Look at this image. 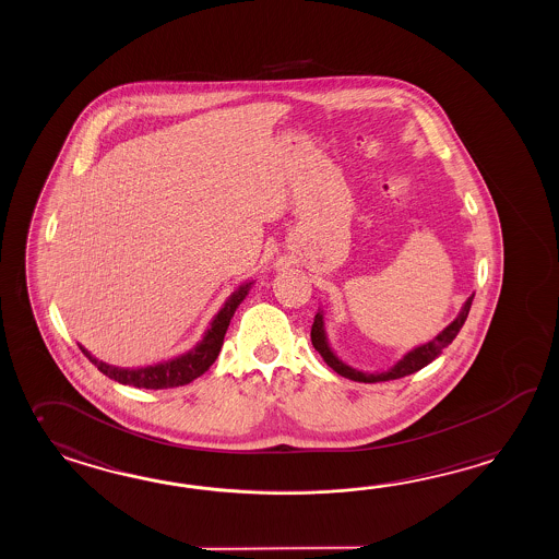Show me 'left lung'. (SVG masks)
Listing matches in <instances>:
<instances>
[{
  "mask_svg": "<svg viewBox=\"0 0 559 559\" xmlns=\"http://www.w3.org/2000/svg\"><path fill=\"white\" fill-rule=\"evenodd\" d=\"M473 297L467 298L461 307L460 314L455 317L453 323L447 324L445 329L439 333V335L431 338L429 343L419 345V347L411 348L409 353H405L401 359L389 367L386 371L367 372L359 371L355 367L347 365L345 360L338 359L335 350L329 345V336H326V329H324V312L319 309V312L314 314V323L310 329V341H312V347L317 348L321 353L324 362L338 372L341 377H347L350 381H359V383H379V381H393V379H401V377H407L413 372L419 371L423 367H427L431 360L453 343V338L457 336L461 331V326L465 323L469 309H472Z\"/></svg>",
  "mask_w": 559,
  "mask_h": 559,
  "instance_id": "obj_1",
  "label": "left lung"
}]
</instances>
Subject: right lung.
<instances>
[{
  "mask_svg": "<svg viewBox=\"0 0 559 559\" xmlns=\"http://www.w3.org/2000/svg\"><path fill=\"white\" fill-rule=\"evenodd\" d=\"M252 285H254V281L238 286L235 293L226 298L223 309L214 314L211 326L204 331L197 347L190 348L174 359L160 360V362L146 365V367H136V369L134 367L124 369V367H114L104 360L96 359L82 345L80 348L87 359L98 367L99 372H104L106 377H110L122 385L138 386V389H173V386L188 385L211 369L212 362L216 360L221 348H223L224 335L228 331L230 319L235 317L238 305L249 295Z\"/></svg>",
  "mask_w": 559,
  "mask_h": 559,
  "instance_id": "obj_1",
  "label": "right lung"
}]
</instances>
